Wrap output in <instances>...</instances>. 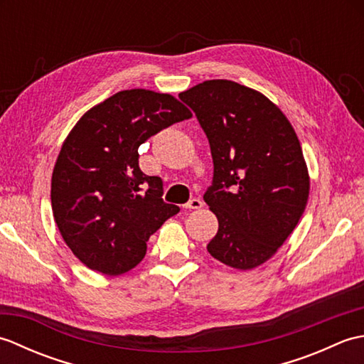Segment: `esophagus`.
I'll return each instance as SVG.
<instances>
[{"label":"esophagus","instance_id":"esophagus-1","mask_svg":"<svg viewBox=\"0 0 364 364\" xmlns=\"http://www.w3.org/2000/svg\"><path fill=\"white\" fill-rule=\"evenodd\" d=\"M202 206H203V202L200 198H192V200H189L186 205H184L186 210H200Z\"/></svg>","mask_w":364,"mask_h":364}]
</instances>
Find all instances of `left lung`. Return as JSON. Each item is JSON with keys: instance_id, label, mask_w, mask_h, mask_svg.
<instances>
[{"instance_id": "1", "label": "left lung", "mask_w": 364, "mask_h": 364, "mask_svg": "<svg viewBox=\"0 0 364 364\" xmlns=\"http://www.w3.org/2000/svg\"><path fill=\"white\" fill-rule=\"evenodd\" d=\"M178 97L211 146L214 180L203 200L219 230L208 252L237 270L264 264L297 227L310 196L296 131L266 95L235 81H203Z\"/></svg>"}]
</instances>
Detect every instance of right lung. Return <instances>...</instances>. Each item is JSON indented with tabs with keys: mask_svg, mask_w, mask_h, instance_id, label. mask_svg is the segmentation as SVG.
I'll list each match as a JSON object with an SVG mask.
<instances>
[{
	"mask_svg": "<svg viewBox=\"0 0 364 364\" xmlns=\"http://www.w3.org/2000/svg\"><path fill=\"white\" fill-rule=\"evenodd\" d=\"M192 112L170 94L120 90L76 122L51 175V210L64 242L84 266L122 275L180 208L164 203L159 176L139 168V146Z\"/></svg>",
	"mask_w": 364,
	"mask_h": 364,
	"instance_id": "right-lung-1",
	"label": "right lung"
}]
</instances>
